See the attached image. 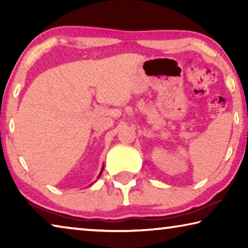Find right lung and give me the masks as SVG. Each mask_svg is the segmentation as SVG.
Returning a JSON list of instances; mask_svg holds the SVG:
<instances>
[{
    "mask_svg": "<svg viewBox=\"0 0 248 248\" xmlns=\"http://www.w3.org/2000/svg\"><path fill=\"white\" fill-rule=\"evenodd\" d=\"M100 174H102V171H100Z\"/></svg>",
    "mask_w": 248,
    "mask_h": 248,
    "instance_id": "add662e5",
    "label": "right lung"
}]
</instances>
